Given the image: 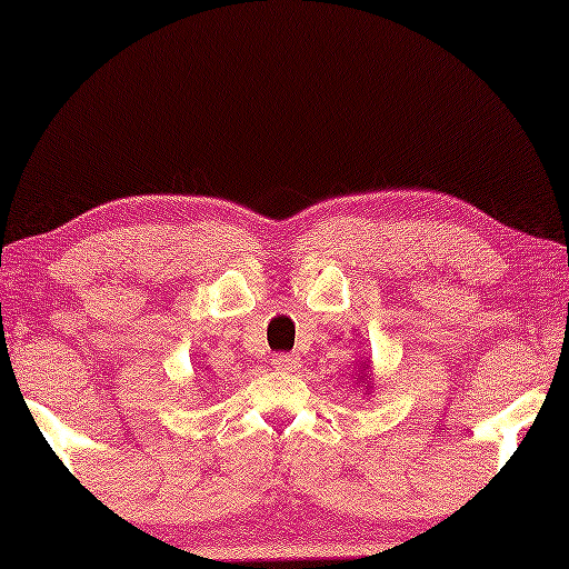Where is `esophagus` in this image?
Returning a JSON list of instances; mask_svg holds the SVG:
<instances>
[{
    "label": "esophagus",
    "instance_id": "1",
    "mask_svg": "<svg viewBox=\"0 0 569 569\" xmlns=\"http://www.w3.org/2000/svg\"><path fill=\"white\" fill-rule=\"evenodd\" d=\"M272 367H276L278 371H297L299 358L291 356V352H280V356L272 358Z\"/></svg>",
    "mask_w": 569,
    "mask_h": 569
}]
</instances>
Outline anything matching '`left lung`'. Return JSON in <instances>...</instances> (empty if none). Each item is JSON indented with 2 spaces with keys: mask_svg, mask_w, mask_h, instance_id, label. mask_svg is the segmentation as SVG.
Listing matches in <instances>:
<instances>
[{
  "mask_svg": "<svg viewBox=\"0 0 569 569\" xmlns=\"http://www.w3.org/2000/svg\"><path fill=\"white\" fill-rule=\"evenodd\" d=\"M352 380H356V385H361L363 396L375 393V377L369 375V361H361V367H358L356 377H352Z\"/></svg>",
  "mask_w": 569,
  "mask_h": 569,
  "instance_id": "obj_1",
  "label": "left lung"
}]
</instances>
